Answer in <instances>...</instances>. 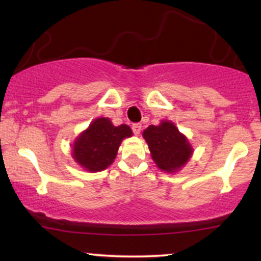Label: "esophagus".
I'll return each mask as SVG.
<instances>
[{
    "label": "esophagus",
    "mask_w": 261,
    "mask_h": 261,
    "mask_svg": "<svg viewBox=\"0 0 261 261\" xmlns=\"http://www.w3.org/2000/svg\"><path fill=\"white\" fill-rule=\"evenodd\" d=\"M141 128H142V125L141 124H134L133 125V131H134V134L136 135H140V133H141Z\"/></svg>",
    "instance_id": "34e87169"
}]
</instances>
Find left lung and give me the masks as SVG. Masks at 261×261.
<instances>
[{
	"label": "left lung",
	"mask_w": 261,
	"mask_h": 261,
	"mask_svg": "<svg viewBox=\"0 0 261 261\" xmlns=\"http://www.w3.org/2000/svg\"><path fill=\"white\" fill-rule=\"evenodd\" d=\"M142 136L155 166L166 173L179 172L193 155V146L187 136L169 120H162L160 125H149Z\"/></svg>",
	"instance_id": "left-lung-1"
}]
</instances>
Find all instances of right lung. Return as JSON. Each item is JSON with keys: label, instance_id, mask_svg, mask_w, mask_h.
I'll list each match as a JSON object with an SVG mask.
<instances>
[{"label": "right lung", "instance_id": "obj_1", "mask_svg": "<svg viewBox=\"0 0 261 261\" xmlns=\"http://www.w3.org/2000/svg\"><path fill=\"white\" fill-rule=\"evenodd\" d=\"M131 136L128 125L114 126L109 118H97L74 140L72 158L85 170L100 172L115 160L122 140Z\"/></svg>", "mask_w": 261, "mask_h": 261}]
</instances>
